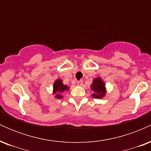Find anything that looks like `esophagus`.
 <instances>
[{"instance_id": "obj_1", "label": "esophagus", "mask_w": 151, "mask_h": 151, "mask_svg": "<svg viewBox=\"0 0 151 151\" xmlns=\"http://www.w3.org/2000/svg\"><path fill=\"white\" fill-rule=\"evenodd\" d=\"M77 85H79V86H81V85H82V84H83V81H81V80H80V81H77Z\"/></svg>"}]
</instances>
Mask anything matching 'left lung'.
Returning a JSON list of instances; mask_svg holds the SVG:
<instances>
[{
	"mask_svg": "<svg viewBox=\"0 0 151 151\" xmlns=\"http://www.w3.org/2000/svg\"><path fill=\"white\" fill-rule=\"evenodd\" d=\"M91 89L93 91L92 96L95 99L103 98L106 93L104 81L99 77L93 79L92 84H91Z\"/></svg>",
	"mask_w": 151,
	"mask_h": 151,
	"instance_id": "1",
	"label": "left lung"
}]
</instances>
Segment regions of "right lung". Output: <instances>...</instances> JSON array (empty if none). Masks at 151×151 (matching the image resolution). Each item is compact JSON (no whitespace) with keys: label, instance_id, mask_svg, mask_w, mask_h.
I'll use <instances>...</instances> for the list:
<instances>
[{"label":"right lung","instance_id":"obj_1","mask_svg":"<svg viewBox=\"0 0 151 151\" xmlns=\"http://www.w3.org/2000/svg\"><path fill=\"white\" fill-rule=\"evenodd\" d=\"M70 86L67 85H65L62 82V80L60 79H56V81L53 84V91L52 93L55 94V97L56 99H62L63 98V96L62 95V93L64 91H69Z\"/></svg>","mask_w":151,"mask_h":151}]
</instances>
